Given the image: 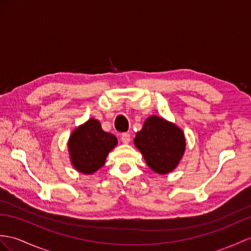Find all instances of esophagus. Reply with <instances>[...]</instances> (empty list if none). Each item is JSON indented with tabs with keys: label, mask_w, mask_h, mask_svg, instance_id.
Instances as JSON below:
<instances>
[{
	"label": "esophagus",
	"mask_w": 251,
	"mask_h": 251,
	"mask_svg": "<svg viewBox=\"0 0 251 251\" xmlns=\"http://www.w3.org/2000/svg\"><path fill=\"white\" fill-rule=\"evenodd\" d=\"M130 140H131V136H130V134L129 133H124L121 135V142L124 143V144H129L130 143Z\"/></svg>",
	"instance_id": "34e87169"
}]
</instances>
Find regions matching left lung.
<instances>
[{
	"label": "left lung",
	"mask_w": 251,
	"mask_h": 251,
	"mask_svg": "<svg viewBox=\"0 0 251 251\" xmlns=\"http://www.w3.org/2000/svg\"><path fill=\"white\" fill-rule=\"evenodd\" d=\"M134 145L154 173L167 175L178 167L184 155L186 139L174 122L152 115L136 133Z\"/></svg>",
	"instance_id": "obj_1"
}]
</instances>
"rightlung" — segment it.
Segmentation results:
<instances>
[{
  "mask_svg": "<svg viewBox=\"0 0 251 251\" xmlns=\"http://www.w3.org/2000/svg\"><path fill=\"white\" fill-rule=\"evenodd\" d=\"M117 144V137L103 131L99 120L90 118L75 127L68 139L71 165L78 173L94 175Z\"/></svg>",
  "mask_w": 251,
  "mask_h": 251,
  "instance_id": "add662e5",
  "label": "right lung"
}]
</instances>
